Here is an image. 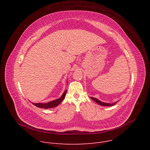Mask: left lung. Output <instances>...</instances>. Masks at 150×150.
Segmentation results:
<instances>
[{
	"instance_id": "obj_1",
	"label": "left lung",
	"mask_w": 150,
	"mask_h": 150,
	"mask_svg": "<svg viewBox=\"0 0 150 150\" xmlns=\"http://www.w3.org/2000/svg\"><path fill=\"white\" fill-rule=\"evenodd\" d=\"M91 99H93L95 102H96L97 103H98V104L102 105V106H112V105H115L116 103H114L113 104H109V103H104V102H101L100 101H99L98 99L96 98H94V97H91Z\"/></svg>"
}]
</instances>
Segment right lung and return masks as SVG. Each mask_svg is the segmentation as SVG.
<instances>
[{"label":"right lung","mask_w":150,"mask_h":150,"mask_svg":"<svg viewBox=\"0 0 150 150\" xmlns=\"http://www.w3.org/2000/svg\"><path fill=\"white\" fill-rule=\"evenodd\" d=\"M67 92V90H65V92L63 93L62 96L59 98L53 100V101H52L50 102H49L47 103H33V104L39 108L50 109V108H55V107L57 106L59 104H60L62 103V101L64 100V98H65Z\"/></svg>","instance_id":"1"}]
</instances>
